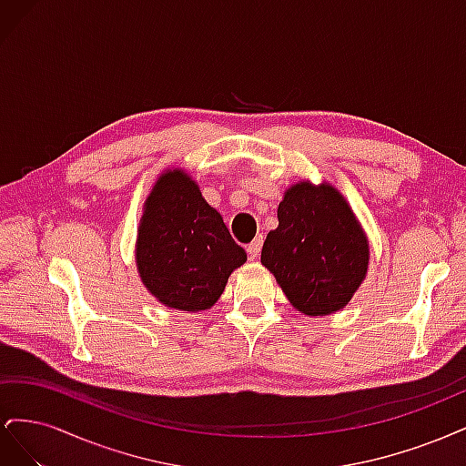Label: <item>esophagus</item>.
I'll return each mask as SVG.
<instances>
[{"instance_id":"obj_1","label":"esophagus","mask_w":466,"mask_h":466,"mask_svg":"<svg viewBox=\"0 0 466 466\" xmlns=\"http://www.w3.org/2000/svg\"><path fill=\"white\" fill-rule=\"evenodd\" d=\"M262 243H264V238H262V235H258V237L255 238V241L247 245V252H248V257H250L252 260L258 258L260 250H262Z\"/></svg>"}]
</instances>
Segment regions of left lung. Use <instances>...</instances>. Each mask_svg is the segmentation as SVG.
I'll return each instance as SVG.
<instances>
[{
    "instance_id": "obj_1",
    "label": "left lung",
    "mask_w": 466,
    "mask_h": 466,
    "mask_svg": "<svg viewBox=\"0 0 466 466\" xmlns=\"http://www.w3.org/2000/svg\"><path fill=\"white\" fill-rule=\"evenodd\" d=\"M260 262L289 303L309 317L340 311L368 274L370 243L354 211L329 182L286 190L278 228L266 235Z\"/></svg>"
}]
</instances>
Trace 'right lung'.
<instances>
[{"label":"right lung","mask_w":466,"mask_h":466,"mask_svg":"<svg viewBox=\"0 0 466 466\" xmlns=\"http://www.w3.org/2000/svg\"><path fill=\"white\" fill-rule=\"evenodd\" d=\"M247 262L223 218L180 168L155 182L139 219L136 264L147 291L177 311H206Z\"/></svg>","instance_id":"add662e5"}]
</instances>
